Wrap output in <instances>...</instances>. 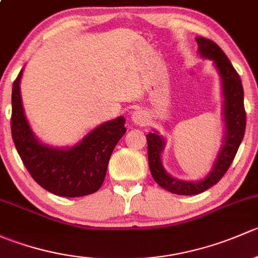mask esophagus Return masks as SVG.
Returning <instances> with one entry per match:
<instances>
[{
	"label": "esophagus",
	"mask_w": 258,
	"mask_h": 258,
	"mask_svg": "<svg viewBox=\"0 0 258 258\" xmlns=\"http://www.w3.org/2000/svg\"><path fill=\"white\" fill-rule=\"evenodd\" d=\"M131 118L135 123L140 124V126H144V124L147 123V121H148L147 114H146L145 111H142V110L135 111V112L131 114Z\"/></svg>",
	"instance_id": "esophagus-1"
}]
</instances>
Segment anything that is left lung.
I'll use <instances>...</instances> for the list:
<instances>
[{"mask_svg":"<svg viewBox=\"0 0 258 258\" xmlns=\"http://www.w3.org/2000/svg\"><path fill=\"white\" fill-rule=\"evenodd\" d=\"M199 43L200 53L202 57L213 59L221 80H222L223 97H225V106H223V116L226 122V135L225 144H223L218 158L216 160L215 167L211 171L206 178L199 182L179 181L173 178L163 170L161 163V152L163 150L165 141L157 134H148L147 150H148V165L152 177L160 184L162 188L172 192L176 195H199L206 191L213 184L217 183L223 177L227 170L230 168L238 147H240L242 139L244 136L246 130V111L243 105V87L240 79V75L233 69L232 63L225 52L220 48L217 43L199 36L196 37Z\"/></svg>","mask_w":258,"mask_h":258,"instance_id":"1","label":"left lung"}]
</instances>
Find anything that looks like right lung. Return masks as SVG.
Listing matches in <instances>:
<instances>
[{"label":"right lung","mask_w":258,"mask_h":258,"mask_svg":"<svg viewBox=\"0 0 258 258\" xmlns=\"http://www.w3.org/2000/svg\"><path fill=\"white\" fill-rule=\"evenodd\" d=\"M22 70L12 86L11 132L23 165L41 187L61 197H81L102 186L108 161L123 136L124 118L108 121L91 131L75 147L62 150L42 145L30 128L20 93Z\"/></svg>","instance_id":"1"}]
</instances>
